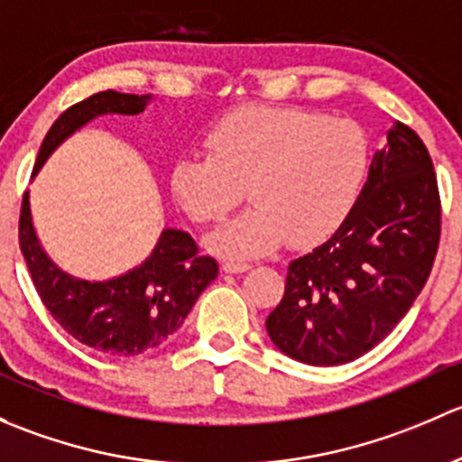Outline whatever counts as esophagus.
Segmentation results:
<instances>
[{
  "label": "esophagus",
  "mask_w": 462,
  "mask_h": 462,
  "mask_svg": "<svg viewBox=\"0 0 462 462\" xmlns=\"http://www.w3.org/2000/svg\"><path fill=\"white\" fill-rule=\"evenodd\" d=\"M251 266L245 264V263H225L222 264V271L225 273H245V271H249Z\"/></svg>",
  "instance_id": "esophagus-1"
}]
</instances>
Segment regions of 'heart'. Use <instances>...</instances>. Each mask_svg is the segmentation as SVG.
<instances>
[{"instance_id":"1","label":"heart","mask_w":462,"mask_h":462,"mask_svg":"<svg viewBox=\"0 0 462 462\" xmlns=\"http://www.w3.org/2000/svg\"><path fill=\"white\" fill-rule=\"evenodd\" d=\"M208 158L187 155L173 164L169 187L199 225L237 207L246 213L207 237L208 249L245 260L284 242L311 246L349 217L369 173V142L356 122L300 106H242L207 135Z\"/></svg>"}]
</instances>
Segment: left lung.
<instances>
[{"label":"left lung","instance_id":"obj_1","mask_svg":"<svg viewBox=\"0 0 462 462\" xmlns=\"http://www.w3.org/2000/svg\"><path fill=\"white\" fill-rule=\"evenodd\" d=\"M439 240L434 164L420 137L393 122L349 217L289 264L284 298L266 318L271 342L313 367L360 358L405 318Z\"/></svg>","mask_w":462,"mask_h":462}]
</instances>
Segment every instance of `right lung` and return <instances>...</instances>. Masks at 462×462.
Returning <instances> with one entry per match:
<instances>
[{"instance_id": "1", "label": "right lung", "mask_w": 462, "mask_h": 462, "mask_svg": "<svg viewBox=\"0 0 462 462\" xmlns=\"http://www.w3.org/2000/svg\"><path fill=\"white\" fill-rule=\"evenodd\" d=\"M153 95L102 90L61 113L46 133L32 178L75 131L102 116H137ZM19 246L42 302L82 345L108 356H140L180 329L199 293L217 278V263L198 255L187 231L164 229L142 264L108 280H82L57 266L37 237L31 193L19 216Z\"/></svg>"}]
</instances>
